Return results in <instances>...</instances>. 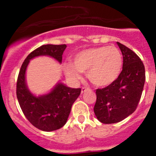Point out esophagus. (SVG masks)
Segmentation results:
<instances>
[{"label": "esophagus", "instance_id": "34e87169", "mask_svg": "<svg viewBox=\"0 0 156 156\" xmlns=\"http://www.w3.org/2000/svg\"><path fill=\"white\" fill-rule=\"evenodd\" d=\"M90 90V88L86 87H82V88H81V94L86 92L87 90Z\"/></svg>", "mask_w": 156, "mask_h": 156}]
</instances>
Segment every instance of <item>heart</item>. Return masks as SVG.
Returning a JSON list of instances; mask_svg holds the SVG:
<instances>
[{"label":"heart","mask_w":156,"mask_h":156,"mask_svg":"<svg viewBox=\"0 0 156 156\" xmlns=\"http://www.w3.org/2000/svg\"><path fill=\"white\" fill-rule=\"evenodd\" d=\"M122 57L115 47H100L79 52L74 59V66L66 64V72L70 78L77 80L80 72L87 74L90 81L97 87H106L119 77Z\"/></svg>","instance_id":"b5f03b06"}]
</instances>
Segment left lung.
<instances>
[{"mask_svg":"<svg viewBox=\"0 0 156 156\" xmlns=\"http://www.w3.org/2000/svg\"><path fill=\"white\" fill-rule=\"evenodd\" d=\"M117 44L123 55L122 71L114 82L96 90L94 111L103 124L117 123L132 114L137 108L145 83V67L140 58L125 45Z\"/></svg>","mask_w":156,"mask_h":156,"instance_id":"8db88e82","label":"left lung"}]
</instances>
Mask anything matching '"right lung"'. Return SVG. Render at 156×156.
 <instances>
[{"mask_svg": "<svg viewBox=\"0 0 156 156\" xmlns=\"http://www.w3.org/2000/svg\"><path fill=\"white\" fill-rule=\"evenodd\" d=\"M66 44L42 45L28 55L19 72L16 97L23 114L33 126L44 131H53L65 125L72 104L79 97L81 88H70L58 84L47 95L36 97L26 84V70L29 60L35 56L48 55L62 62Z\"/></svg>", "mask_w": 156, "mask_h": 156, "instance_id": "1", "label": "right lung"}]
</instances>
